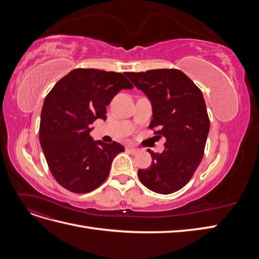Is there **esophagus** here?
I'll use <instances>...</instances> for the list:
<instances>
[{
  "label": "esophagus",
  "instance_id": "obj_1",
  "mask_svg": "<svg viewBox=\"0 0 259 259\" xmlns=\"http://www.w3.org/2000/svg\"><path fill=\"white\" fill-rule=\"evenodd\" d=\"M127 149L128 150L132 152V153H134V154H136V153H138L140 150L138 148H135V147H132V146H127Z\"/></svg>",
  "mask_w": 259,
  "mask_h": 259
}]
</instances>
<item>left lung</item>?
Instances as JSON below:
<instances>
[{"mask_svg":"<svg viewBox=\"0 0 259 259\" xmlns=\"http://www.w3.org/2000/svg\"><path fill=\"white\" fill-rule=\"evenodd\" d=\"M152 105L149 127L158 128L156 137H165L164 151L151 154V166L138 169L148 189L169 194L186 186L204 155L209 119L201 90L177 69L125 72Z\"/></svg>","mask_w":259,"mask_h":259,"instance_id":"obj_1","label":"left lung"}]
</instances>
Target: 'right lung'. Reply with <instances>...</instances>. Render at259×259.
Segmentation results:
<instances>
[{"instance_id":"add662e5","label":"right lung","mask_w":259,"mask_h":259,"mask_svg":"<svg viewBox=\"0 0 259 259\" xmlns=\"http://www.w3.org/2000/svg\"><path fill=\"white\" fill-rule=\"evenodd\" d=\"M134 86L124 74L74 69L45 97L40 143L56 182L74 193H88L105 183L114 156L124 147L94 142L92 124L106 120V106L123 89Z\"/></svg>"}]
</instances>
